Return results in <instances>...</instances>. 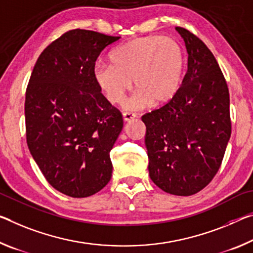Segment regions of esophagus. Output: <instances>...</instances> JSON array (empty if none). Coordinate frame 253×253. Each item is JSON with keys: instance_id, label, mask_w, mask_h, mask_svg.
Masks as SVG:
<instances>
[{"instance_id": "34e87169", "label": "esophagus", "mask_w": 253, "mask_h": 253, "mask_svg": "<svg viewBox=\"0 0 253 253\" xmlns=\"http://www.w3.org/2000/svg\"><path fill=\"white\" fill-rule=\"evenodd\" d=\"M136 117L135 114H131V112H123V118L124 122H129V120H133Z\"/></svg>"}]
</instances>
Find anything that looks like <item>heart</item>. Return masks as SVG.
I'll use <instances>...</instances> for the list:
<instances>
[{
  "label": "heart",
  "mask_w": 253,
  "mask_h": 253,
  "mask_svg": "<svg viewBox=\"0 0 253 253\" xmlns=\"http://www.w3.org/2000/svg\"><path fill=\"white\" fill-rule=\"evenodd\" d=\"M109 61L110 64L94 66L95 85L108 101L119 105L133 85V78L137 89L127 102L129 109L170 101L177 94L186 70L182 47L173 38L162 36L131 39L115 48Z\"/></svg>",
  "instance_id": "obj_1"
}]
</instances>
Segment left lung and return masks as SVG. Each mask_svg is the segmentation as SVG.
Here are the masks:
<instances>
[{
  "label": "left lung",
  "instance_id": "obj_1",
  "mask_svg": "<svg viewBox=\"0 0 253 253\" xmlns=\"http://www.w3.org/2000/svg\"><path fill=\"white\" fill-rule=\"evenodd\" d=\"M188 71L166 106L144 115L150 178L168 194L191 196L215 177L231 137L230 94L207 46L181 27Z\"/></svg>",
  "mask_w": 253,
  "mask_h": 253
}]
</instances>
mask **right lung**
<instances>
[{
    "mask_svg": "<svg viewBox=\"0 0 253 253\" xmlns=\"http://www.w3.org/2000/svg\"><path fill=\"white\" fill-rule=\"evenodd\" d=\"M120 37L74 29L45 48L26 92L27 144L51 187L73 198L110 181L123 116L95 85V61Z\"/></svg>",
    "mask_w": 253,
    "mask_h": 253,
    "instance_id": "right-lung-1",
    "label": "right lung"
}]
</instances>
